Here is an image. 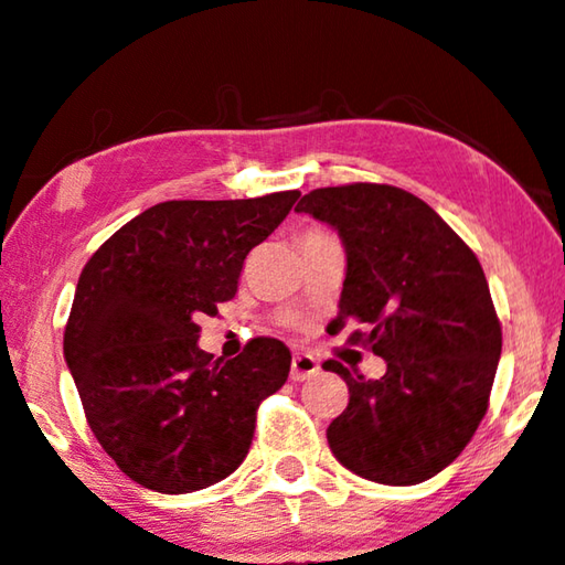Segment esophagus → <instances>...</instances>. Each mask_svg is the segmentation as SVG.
Instances as JSON below:
<instances>
[{
  "instance_id": "esophagus-1",
  "label": "esophagus",
  "mask_w": 565,
  "mask_h": 565,
  "mask_svg": "<svg viewBox=\"0 0 565 565\" xmlns=\"http://www.w3.org/2000/svg\"><path fill=\"white\" fill-rule=\"evenodd\" d=\"M318 370H321V366H318V362H316L313 356H310V354H296V356H292V362H290V380L292 382L310 380V377H316Z\"/></svg>"
}]
</instances>
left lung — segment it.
Returning <instances> with one entry per match:
<instances>
[{"instance_id": "obj_1", "label": "left lung", "mask_w": 565, "mask_h": 565, "mask_svg": "<svg viewBox=\"0 0 565 565\" xmlns=\"http://www.w3.org/2000/svg\"><path fill=\"white\" fill-rule=\"evenodd\" d=\"M296 211L337 228L347 247L339 316L370 331L351 343L387 362L364 380L337 359L349 405L326 438L359 477L411 487L459 456L481 418L502 354V326L469 244L418 195L387 183L316 188Z\"/></svg>"}]
</instances>
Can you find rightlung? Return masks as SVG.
Listing matches in <instances>:
<instances>
[{"label":"right lung","mask_w":565,"mask_h":565,"mask_svg":"<svg viewBox=\"0 0 565 565\" xmlns=\"http://www.w3.org/2000/svg\"><path fill=\"white\" fill-rule=\"evenodd\" d=\"M298 195L158 203L81 273L65 362L96 440L145 489L188 494L226 479L249 451L259 403L288 380L282 341L257 337L224 362L199 347L195 321L234 298L244 259Z\"/></svg>","instance_id":"obj_1"}]
</instances>
